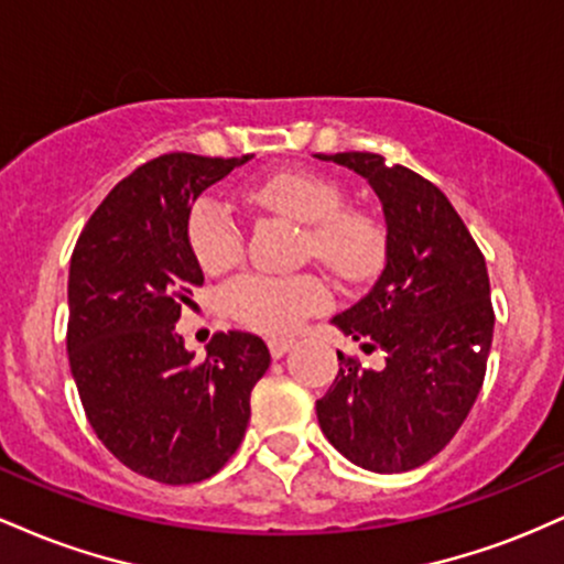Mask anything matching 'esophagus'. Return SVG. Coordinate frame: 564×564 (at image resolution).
Returning <instances> with one entry per match:
<instances>
[{
	"label": "esophagus",
	"instance_id": "esophagus-1",
	"mask_svg": "<svg viewBox=\"0 0 564 564\" xmlns=\"http://www.w3.org/2000/svg\"><path fill=\"white\" fill-rule=\"evenodd\" d=\"M268 347H270V355H273V358H283V355H286L289 349L294 347V341H291V339H278V336H273V339L268 341Z\"/></svg>",
	"mask_w": 564,
	"mask_h": 564
}]
</instances>
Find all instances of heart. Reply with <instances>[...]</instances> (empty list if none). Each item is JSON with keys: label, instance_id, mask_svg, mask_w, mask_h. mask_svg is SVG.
Here are the masks:
<instances>
[{"label": "heart", "instance_id": "b5f03b06", "mask_svg": "<svg viewBox=\"0 0 564 564\" xmlns=\"http://www.w3.org/2000/svg\"><path fill=\"white\" fill-rule=\"evenodd\" d=\"M246 198L264 212L304 225L310 251L349 281L371 273L384 254V232L377 219L345 209V187L326 174L307 170L268 174L246 191ZM187 243L206 273H223L241 257L243 230L223 200L204 196L187 217ZM225 302L232 318L249 328L289 334L302 318L326 307L328 289L313 275H241L225 291Z\"/></svg>", "mask_w": 564, "mask_h": 564}]
</instances>
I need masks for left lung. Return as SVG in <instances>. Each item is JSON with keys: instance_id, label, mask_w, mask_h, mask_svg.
<instances>
[{"instance_id": "8db88e82", "label": "left lung", "mask_w": 564, "mask_h": 564, "mask_svg": "<svg viewBox=\"0 0 564 564\" xmlns=\"http://www.w3.org/2000/svg\"><path fill=\"white\" fill-rule=\"evenodd\" d=\"M323 161L368 180L387 223V264L360 302L332 323L381 349L384 366L339 355V373L315 403L328 443L358 467L394 475L437 456L475 405L494 341L488 268L437 185L379 153Z\"/></svg>"}]
</instances>
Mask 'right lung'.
Returning <instances> with one entry per match:
<instances>
[{"label":"right lung","mask_w":564,"mask_h":564,"mask_svg":"<svg viewBox=\"0 0 564 564\" xmlns=\"http://www.w3.org/2000/svg\"><path fill=\"white\" fill-rule=\"evenodd\" d=\"M249 159L148 161L102 198L70 254L66 345L84 413L124 467L164 485L225 467L270 366L254 334L219 332L193 360L174 332L204 283L187 243L193 204Z\"/></svg>","instance_id":"right-lung-1"}]
</instances>
